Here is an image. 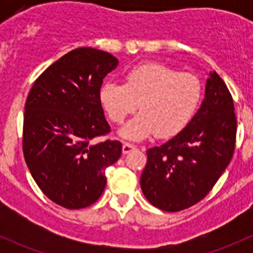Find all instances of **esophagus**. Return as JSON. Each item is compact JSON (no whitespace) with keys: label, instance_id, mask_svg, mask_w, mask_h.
Instances as JSON below:
<instances>
[{"label":"esophagus","instance_id":"1","mask_svg":"<svg viewBox=\"0 0 253 253\" xmlns=\"http://www.w3.org/2000/svg\"><path fill=\"white\" fill-rule=\"evenodd\" d=\"M134 149H136V145L131 144V143L125 142L124 145H122V153H124V154H128L129 152H132V150Z\"/></svg>","mask_w":253,"mask_h":253}]
</instances>
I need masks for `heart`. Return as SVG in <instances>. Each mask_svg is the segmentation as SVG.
<instances>
[{"mask_svg":"<svg viewBox=\"0 0 253 253\" xmlns=\"http://www.w3.org/2000/svg\"><path fill=\"white\" fill-rule=\"evenodd\" d=\"M202 96L196 76L155 62L134 66L125 83L108 81L100 89L101 105L114 124H122L139 104L141 114L121 129V136L133 141L153 133L159 138L177 134L195 116Z\"/></svg>","mask_w":253,"mask_h":253,"instance_id":"1","label":"heart"}]
</instances>
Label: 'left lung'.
<instances>
[{
  "instance_id": "left-lung-1",
  "label": "left lung",
  "mask_w": 253,
  "mask_h": 253,
  "mask_svg": "<svg viewBox=\"0 0 253 253\" xmlns=\"http://www.w3.org/2000/svg\"><path fill=\"white\" fill-rule=\"evenodd\" d=\"M236 127L233 96L218 73H211L205 100L190 124L147 150L141 188L149 203L180 211L202 201L233 159Z\"/></svg>"
}]
</instances>
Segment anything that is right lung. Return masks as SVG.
Listing matches in <instances>:
<instances>
[{"mask_svg": "<svg viewBox=\"0 0 253 253\" xmlns=\"http://www.w3.org/2000/svg\"><path fill=\"white\" fill-rule=\"evenodd\" d=\"M117 63L105 51L75 48L47 67L28 94L25 163L44 195L63 208L95 203L105 188L106 168L121 157V142L94 141L110 133L100 88Z\"/></svg>", "mask_w": 253, "mask_h": 253, "instance_id": "right-lung-1", "label": "right lung"}]
</instances>
